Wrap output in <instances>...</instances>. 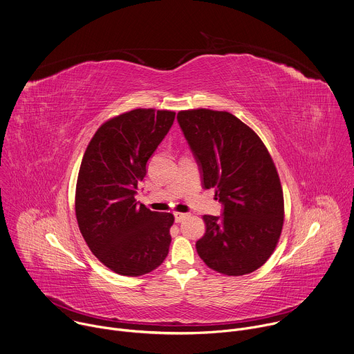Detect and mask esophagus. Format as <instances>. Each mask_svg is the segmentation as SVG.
I'll return each instance as SVG.
<instances>
[{
	"label": "esophagus",
	"instance_id": "34e87169",
	"mask_svg": "<svg viewBox=\"0 0 354 354\" xmlns=\"http://www.w3.org/2000/svg\"><path fill=\"white\" fill-rule=\"evenodd\" d=\"M174 215H175V221L176 222H182L187 216V214H182V212H175Z\"/></svg>",
	"mask_w": 354,
	"mask_h": 354
}]
</instances>
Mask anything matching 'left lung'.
I'll return each mask as SVG.
<instances>
[{"mask_svg": "<svg viewBox=\"0 0 354 354\" xmlns=\"http://www.w3.org/2000/svg\"><path fill=\"white\" fill-rule=\"evenodd\" d=\"M197 160L203 187H215L222 216L204 215L200 259L214 271L239 277L259 270L274 253L283 226V192L275 164L257 133L226 111L178 112Z\"/></svg>", "mask_w": 354, "mask_h": 354, "instance_id": "left-lung-1", "label": "left lung"}]
</instances>
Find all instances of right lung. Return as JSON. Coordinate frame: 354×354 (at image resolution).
<instances>
[{
  "label": "right lung",
  "instance_id": "right-lung-1",
  "mask_svg": "<svg viewBox=\"0 0 354 354\" xmlns=\"http://www.w3.org/2000/svg\"><path fill=\"white\" fill-rule=\"evenodd\" d=\"M175 112L138 108L104 122L79 169L75 211L91 253L111 271L140 277L168 256L171 212H156L135 198L146 164L167 136Z\"/></svg>",
  "mask_w": 354,
  "mask_h": 354
}]
</instances>
